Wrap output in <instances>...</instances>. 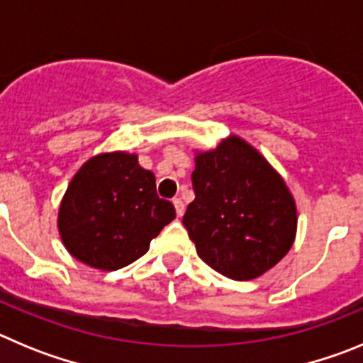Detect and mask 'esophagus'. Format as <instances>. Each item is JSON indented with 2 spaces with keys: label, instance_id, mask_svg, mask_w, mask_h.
Returning <instances> with one entry per match:
<instances>
[{
  "label": "esophagus",
  "instance_id": "34e87169",
  "mask_svg": "<svg viewBox=\"0 0 363 363\" xmlns=\"http://www.w3.org/2000/svg\"><path fill=\"white\" fill-rule=\"evenodd\" d=\"M172 203H174L176 214H178V216H184L185 205H184V201H182V198H174V200H172Z\"/></svg>",
  "mask_w": 363,
  "mask_h": 363
}]
</instances>
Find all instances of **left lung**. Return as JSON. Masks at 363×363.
Listing matches in <instances>:
<instances>
[{
  "label": "left lung",
  "instance_id": "1",
  "mask_svg": "<svg viewBox=\"0 0 363 363\" xmlns=\"http://www.w3.org/2000/svg\"><path fill=\"white\" fill-rule=\"evenodd\" d=\"M194 201L184 225L205 264L230 280H252L284 258L296 236V203L284 178L238 136L198 152Z\"/></svg>",
  "mask_w": 363,
  "mask_h": 363
}]
</instances>
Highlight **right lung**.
<instances>
[{"mask_svg": "<svg viewBox=\"0 0 363 363\" xmlns=\"http://www.w3.org/2000/svg\"><path fill=\"white\" fill-rule=\"evenodd\" d=\"M176 218L156 192V178L136 154L104 152L70 179L57 213L67 251L82 264L116 271L149 251L150 240Z\"/></svg>", "mask_w": 363, "mask_h": 363, "instance_id": "add662e5", "label": "right lung"}]
</instances>
